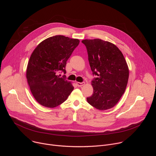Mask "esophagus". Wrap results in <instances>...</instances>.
<instances>
[{
  "label": "esophagus",
  "mask_w": 156,
  "mask_h": 156,
  "mask_svg": "<svg viewBox=\"0 0 156 156\" xmlns=\"http://www.w3.org/2000/svg\"><path fill=\"white\" fill-rule=\"evenodd\" d=\"M84 84H85V83H84V82H82V83L77 82V83H76V85H77L78 87H81V86H84Z\"/></svg>",
  "instance_id": "esophagus-1"
}]
</instances>
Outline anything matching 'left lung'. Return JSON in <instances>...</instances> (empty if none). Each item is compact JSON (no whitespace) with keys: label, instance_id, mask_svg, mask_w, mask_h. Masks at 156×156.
Here are the masks:
<instances>
[{"label":"left lung","instance_id":"1","mask_svg":"<svg viewBox=\"0 0 156 156\" xmlns=\"http://www.w3.org/2000/svg\"><path fill=\"white\" fill-rule=\"evenodd\" d=\"M93 74V94L87 102L99 110L114 107L125 93L129 69L125 57L115 44L100 39H84Z\"/></svg>","mask_w":156,"mask_h":156}]
</instances>
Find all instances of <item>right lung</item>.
I'll return each mask as SVG.
<instances>
[{
	"instance_id": "add662e5",
	"label": "right lung",
	"mask_w": 156,
	"mask_h": 156,
	"mask_svg": "<svg viewBox=\"0 0 156 156\" xmlns=\"http://www.w3.org/2000/svg\"><path fill=\"white\" fill-rule=\"evenodd\" d=\"M79 43L78 39L57 35L44 40L33 51L27 65V79L33 96L41 105L55 107L73 90L71 82L57 75L66 73V61Z\"/></svg>"
}]
</instances>
